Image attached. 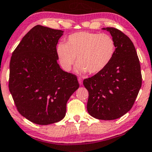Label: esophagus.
I'll use <instances>...</instances> for the list:
<instances>
[{
	"label": "esophagus",
	"instance_id": "1",
	"mask_svg": "<svg viewBox=\"0 0 152 152\" xmlns=\"http://www.w3.org/2000/svg\"><path fill=\"white\" fill-rule=\"evenodd\" d=\"M78 82H79V84L80 85H82V83H83V81H82V79L81 77H78Z\"/></svg>",
	"mask_w": 152,
	"mask_h": 152
}]
</instances>
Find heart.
<instances>
[{
    "label": "heart",
    "mask_w": 152,
    "mask_h": 152,
    "mask_svg": "<svg viewBox=\"0 0 152 152\" xmlns=\"http://www.w3.org/2000/svg\"><path fill=\"white\" fill-rule=\"evenodd\" d=\"M116 46L114 39L107 34L89 31L73 33L66 43H59L56 53L62 67L70 71L77 61L79 72L90 74L100 72L110 63L115 56Z\"/></svg>",
    "instance_id": "obj_1"
}]
</instances>
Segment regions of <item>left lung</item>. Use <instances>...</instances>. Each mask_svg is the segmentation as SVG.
<instances>
[{
  "label": "left lung",
  "mask_w": 152,
  "mask_h": 152,
  "mask_svg": "<svg viewBox=\"0 0 152 152\" xmlns=\"http://www.w3.org/2000/svg\"><path fill=\"white\" fill-rule=\"evenodd\" d=\"M114 39L116 50L110 63L100 72L84 80L89 91L87 111L96 119L119 118L132 108L142 86L140 61L133 43L113 27L103 28Z\"/></svg>",
  "instance_id": "obj_1"
}]
</instances>
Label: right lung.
<instances>
[{"label": "right lung", "instance_id": "right-lung-1", "mask_svg": "<svg viewBox=\"0 0 152 152\" xmlns=\"http://www.w3.org/2000/svg\"><path fill=\"white\" fill-rule=\"evenodd\" d=\"M64 31L34 27L12 54L9 89L19 113L38 125L64 118L66 104L79 88L77 77L58 63L56 46Z\"/></svg>", "mask_w": 152, "mask_h": 152}]
</instances>
